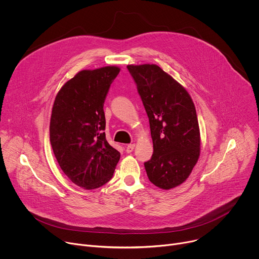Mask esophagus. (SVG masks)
Returning <instances> with one entry per match:
<instances>
[{
	"label": "esophagus",
	"instance_id": "obj_1",
	"mask_svg": "<svg viewBox=\"0 0 259 259\" xmlns=\"http://www.w3.org/2000/svg\"><path fill=\"white\" fill-rule=\"evenodd\" d=\"M134 147H135V144H134V143H132V144H128V145H127V147H126V152H127L128 154L132 153V152H133V150H134Z\"/></svg>",
	"mask_w": 259,
	"mask_h": 259
}]
</instances>
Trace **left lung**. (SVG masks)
I'll list each match as a JSON object with an SVG mask.
<instances>
[{
    "label": "left lung",
    "instance_id": "8db88e82",
    "mask_svg": "<svg viewBox=\"0 0 259 259\" xmlns=\"http://www.w3.org/2000/svg\"><path fill=\"white\" fill-rule=\"evenodd\" d=\"M150 120L154 154L144 163L150 181L162 190L180 186L191 175L201 152L194 101L181 84L157 64H129Z\"/></svg>",
    "mask_w": 259,
    "mask_h": 259
}]
</instances>
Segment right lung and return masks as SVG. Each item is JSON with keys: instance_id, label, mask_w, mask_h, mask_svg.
I'll return each mask as SVG.
<instances>
[{"instance_id": "add662e5", "label": "right lung", "mask_w": 259, "mask_h": 259, "mask_svg": "<svg viewBox=\"0 0 259 259\" xmlns=\"http://www.w3.org/2000/svg\"><path fill=\"white\" fill-rule=\"evenodd\" d=\"M120 67L83 69L58 91L50 120L54 156L68 179L85 190L113 177L121 154L105 139L103 103Z\"/></svg>"}]
</instances>
